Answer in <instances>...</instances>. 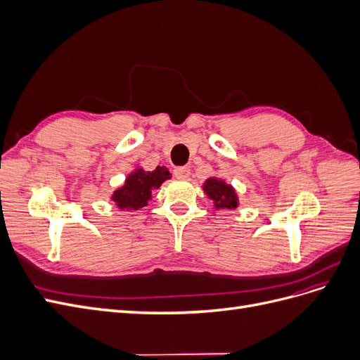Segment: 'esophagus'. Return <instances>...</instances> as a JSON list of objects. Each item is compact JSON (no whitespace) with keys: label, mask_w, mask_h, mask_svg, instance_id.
<instances>
[{"label":"esophagus","mask_w":360,"mask_h":360,"mask_svg":"<svg viewBox=\"0 0 360 360\" xmlns=\"http://www.w3.org/2000/svg\"><path fill=\"white\" fill-rule=\"evenodd\" d=\"M174 176H176L179 180H186L191 176V168L189 167H179L174 169Z\"/></svg>","instance_id":"esophagus-1"}]
</instances>
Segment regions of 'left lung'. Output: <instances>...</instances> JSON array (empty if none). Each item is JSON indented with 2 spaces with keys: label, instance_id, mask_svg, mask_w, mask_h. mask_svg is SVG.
I'll list each match as a JSON object with an SVG mask.
<instances>
[{
  "label": "left lung",
  "instance_id": "obj_1",
  "mask_svg": "<svg viewBox=\"0 0 360 360\" xmlns=\"http://www.w3.org/2000/svg\"><path fill=\"white\" fill-rule=\"evenodd\" d=\"M204 193L213 201L214 210H234L238 207V195L233 184L219 177H209L202 183Z\"/></svg>",
  "mask_w": 360,
  "mask_h": 360
}]
</instances>
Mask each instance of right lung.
Instances as JSON below:
<instances>
[{
	"label": "right lung",
	"mask_w": 360,
	"mask_h": 360,
	"mask_svg": "<svg viewBox=\"0 0 360 360\" xmlns=\"http://www.w3.org/2000/svg\"><path fill=\"white\" fill-rule=\"evenodd\" d=\"M169 179L171 174L165 165L156 167L153 171H146L144 168L136 167L127 174L122 186L112 192L111 201L118 210H139L151 200V192L159 189L162 183Z\"/></svg>",
	"instance_id": "obj_1"
}]
</instances>
